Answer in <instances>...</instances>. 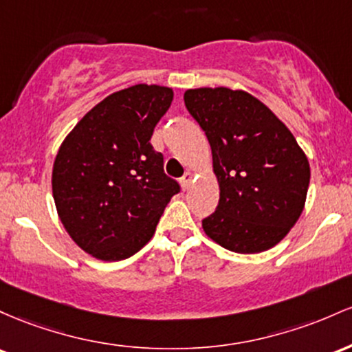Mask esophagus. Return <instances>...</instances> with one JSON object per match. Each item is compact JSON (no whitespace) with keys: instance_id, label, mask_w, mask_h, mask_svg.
I'll return each instance as SVG.
<instances>
[{"instance_id":"1","label":"esophagus","mask_w":352,"mask_h":352,"mask_svg":"<svg viewBox=\"0 0 352 352\" xmlns=\"http://www.w3.org/2000/svg\"><path fill=\"white\" fill-rule=\"evenodd\" d=\"M195 181V175H192L191 171H188L186 175H184L183 177H181V184H183L184 189H188L189 186H191V183Z\"/></svg>"}]
</instances>
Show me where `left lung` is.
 <instances>
[{"mask_svg":"<svg viewBox=\"0 0 352 352\" xmlns=\"http://www.w3.org/2000/svg\"><path fill=\"white\" fill-rule=\"evenodd\" d=\"M184 104L206 133L219 183L204 232L239 254L276 246L301 216L309 188V161L293 133L246 91L188 89Z\"/></svg>","mask_w":352,"mask_h":352,"instance_id":"left-lung-1","label":"left lung"}]
</instances>
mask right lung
I'll return each mask as SVG.
<instances>
[{
  "label": "right lung",
  "instance_id": "obj_1",
  "mask_svg": "<svg viewBox=\"0 0 352 352\" xmlns=\"http://www.w3.org/2000/svg\"><path fill=\"white\" fill-rule=\"evenodd\" d=\"M173 89L134 85L98 102L59 146L53 197L71 239L101 261H121L153 238L179 184L164 175L153 131Z\"/></svg>",
  "mask_w": 352,
  "mask_h": 352
}]
</instances>
